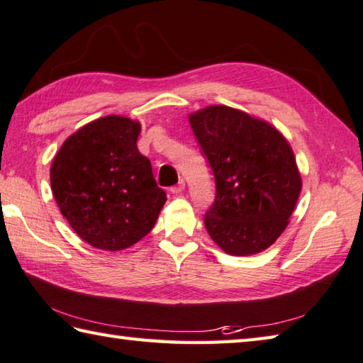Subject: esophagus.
Here are the masks:
<instances>
[{"label": "esophagus", "mask_w": 363, "mask_h": 363, "mask_svg": "<svg viewBox=\"0 0 363 363\" xmlns=\"http://www.w3.org/2000/svg\"><path fill=\"white\" fill-rule=\"evenodd\" d=\"M183 189H184V182L182 180V182H179V183H177V184H175V186H172V188H170V193H172V194H180Z\"/></svg>", "instance_id": "obj_1"}]
</instances>
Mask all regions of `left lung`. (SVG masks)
Masks as SVG:
<instances>
[{
	"label": "left lung",
	"instance_id": "obj_1",
	"mask_svg": "<svg viewBox=\"0 0 363 363\" xmlns=\"http://www.w3.org/2000/svg\"><path fill=\"white\" fill-rule=\"evenodd\" d=\"M189 123L215 177V202L203 216L228 255L269 248L289 223L302 189L296 156L267 121L228 106L191 113Z\"/></svg>",
	"mask_w": 363,
	"mask_h": 363
}]
</instances>
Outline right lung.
I'll return each instance as SVG.
<instances>
[{"label":"right lung","instance_id":"right-lung-1","mask_svg":"<svg viewBox=\"0 0 363 363\" xmlns=\"http://www.w3.org/2000/svg\"><path fill=\"white\" fill-rule=\"evenodd\" d=\"M139 134L138 121L107 115L69 135L52 162L61 215L94 248L120 251L138 243L167 201L138 150Z\"/></svg>","mask_w":363,"mask_h":363}]
</instances>
